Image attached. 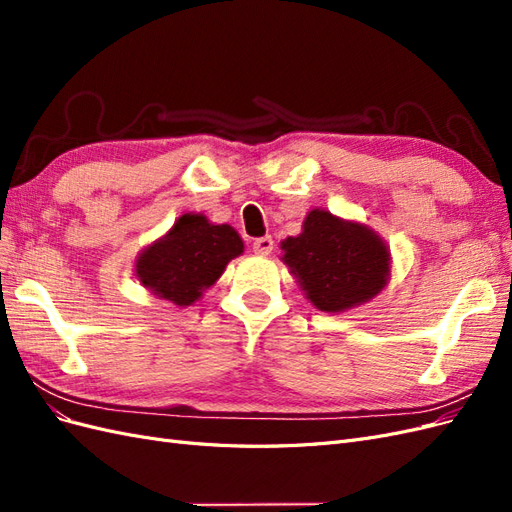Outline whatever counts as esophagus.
<instances>
[{
    "label": "esophagus",
    "instance_id": "1",
    "mask_svg": "<svg viewBox=\"0 0 512 512\" xmlns=\"http://www.w3.org/2000/svg\"><path fill=\"white\" fill-rule=\"evenodd\" d=\"M252 250H254V254H258V256H267V254H271L273 252V237H260V239H256L254 243H252Z\"/></svg>",
    "mask_w": 512,
    "mask_h": 512
}]
</instances>
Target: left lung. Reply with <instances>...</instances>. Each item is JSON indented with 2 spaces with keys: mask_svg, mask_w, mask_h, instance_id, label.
<instances>
[{
  "mask_svg": "<svg viewBox=\"0 0 512 512\" xmlns=\"http://www.w3.org/2000/svg\"><path fill=\"white\" fill-rule=\"evenodd\" d=\"M284 262L320 312L361 305L389 280V247L361 224L314 209L299 237L282 243Z\"/></svg>",
  "mask_w": 512,
  "mask_h": 512,
  "instance_id": "1",
  "label": "left lung"
}]
</instances>
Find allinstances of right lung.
Instances as JSON below:
<instances>
[{
  "label": "right lung",
  "mask_w": 512,
  "mask_h": 512,
  "mask_svg": "<svg viewBox=\"0 0 512 512\" xmlns=\"http://www.w3.org/2000/svg\"><path fill=\"white\" fill-rule=\"evenodd\" d=\"M241 252L243 241L235 228L215 226L200 213H185L162 241L138 256L136 275L158 297L192 305Z\"/></svg>",
  "instance_id": "add662e5"
}]
</instances>
